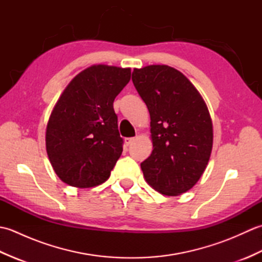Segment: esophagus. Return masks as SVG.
Returning <instances> with one entry per match:
<instances>
[{"mask_svg": "<svg viewBox=\"0 0 262 262\" xmlns=\"http://www.w3.org/2000/svg\"><path fill=\"white\" fill-rule=\"evenodd\" d=\"M134 141H135L134 137H126L125 138V144L128 146V145H130V144L134 142Z\"/></svg>", "mask_w": 262, "mask_h": 262, "instance_id": "1", "label": "esophagus"}]
</instances>
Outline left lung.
Returning <instances> with one entry per match:
<instances>
[{
    "mask_svg": "<svg viewBox=\"0 0 262 262\" xmlns=\"http://www.w3.org/2000/svg\"><path fill=\"white\" fill-rule=\"evenodd\" d=\"M132 80L151 117L153 151L141 163L149 186L179 196L196 185L213 148V122L192 83L168 65L134 69Z\"/></svg>",
    "mask_w": 262,
    "mask_h": 262,
    "instance_id": "1",
    "label": "left lung"
}]
</instances>
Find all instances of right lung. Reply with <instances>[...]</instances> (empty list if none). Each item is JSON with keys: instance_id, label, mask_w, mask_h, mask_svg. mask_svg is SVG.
I'll use <instances>...</instances> for the list:
<instances>
[{"instance_id": "obj_1", "label": "right lung", "mask_w": 262, "mask_h": 262, "mask_svg": "<svg viewBox=\"0 0 262 262\" xmlns=\"http://www.w3.org/2000/svg\"><path fill=\"white\" fill-rule=\"evenodd\" d=\"M130 80V69L92 65L60 94L46 127V151L55 173L76 188L107 181L122 153L115 98Z\"/></svg>"}]
</instances>
